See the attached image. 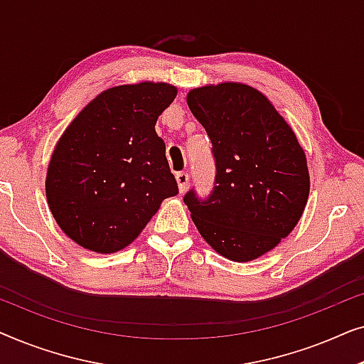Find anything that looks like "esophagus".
<instances>
[{
  "instance_id": "esophagus-1",
  "label": "esophagus",
  "mask_w": 364,
  "mask_h": 364,
  "mask_svg": "<svg viewBox=\"0 0 364 364\" xmlns=\"http://www.w3.org/2000/svg\"><path fill=\"white\" fill-rule=\"evenodd\" d=\"M176 181H177L178 191L183 192L188 186V173L187 172H177L176 173Z\"/></svg>"
}]
</instances>
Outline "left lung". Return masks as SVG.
Returning <instances> with one entry per match:
<instances>
[{"mask_svg": "<svg viewBox=\"0 0 364 364\" xmlns=\"http://www.w3.org/2000/svg\"><path fill=\"white\" fill-rule=\"evenodd\" d=\"M187 104L212 141L215 182L207 198L183 202L208 245L232 262L275 248L300 220L310 193L306 156L295 132L255 87L192 89Z\"/></svg>", "mask_w": 364, "mask_h": 364, "instance_id": "left-lung-1", "label": "left lung"}]
</instances>
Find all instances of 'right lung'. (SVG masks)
I'll use <instances>...</instances> for the list:
<instances>
[{
  "mask_svg": "<svg viewBox=\"0 0 364 364\" xmlns=\"http://www.w3.org/2000/svg\"><path fill=\"white\" fill-rule=\"evenodd\" d=\"M177 96L167 82L106 89L74 117L48 166L54 220L87 250L114 253L136 240L164 198L178 193L156 122Z\"/></svg>",
  "mask_w": 364,
  "mask_h": 364,
  "instance_id": "add662e5",
  "label": "right lung"
}]
</instances>
